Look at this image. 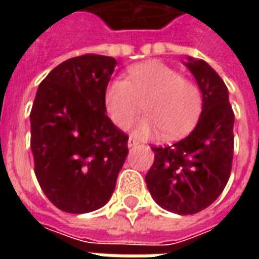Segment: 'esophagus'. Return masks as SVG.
Wrapping results in <instances>:
<instances>
[{
	"instance_id": "1",
	"label": "esophagus",
	"mask_w": 259,
	"mask_h": 259,
	"mask_svg": "<svg viewBox=\"0 0 259 259\" xmlns=\"http://www.w3.org/2000/svg\"><path fill=\"white\" fill-rule=\"evenodd\" d=\"M137 144H139V141L135 140L133 137H129V140H127V147H129V148H132V147H136Z\"/></svg>"
}]
</instances>
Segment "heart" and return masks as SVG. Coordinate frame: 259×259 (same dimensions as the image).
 Instances as JSON below:
<instances>
[{
    "instance_id": "obj_1",
    "label": "heart",
    "mask_w": 259,
    "mask_h": 259,
    "mask_svg": "<svg viewBox=\"0 0 259 259\" xmlns=\"http://www.w3.org/2000/svg\"><path fill=\"white\" fill-rule=\"evenodd\" d=\"M147 115L135 126L140 137L165 132L180 137L194 126L201 112L202 97L198 85L183 79L168 65L150 61L133 65L127 77L112 80L104 93V107L115 126L124 129L140 111Z\"/></svg>"
}]
</instances>
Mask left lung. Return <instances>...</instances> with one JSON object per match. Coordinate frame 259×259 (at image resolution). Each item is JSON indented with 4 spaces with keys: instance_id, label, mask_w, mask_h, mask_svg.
Returning <instances> with one entry per match:
<instances>
[{
    "instance_id": "1",
    "label": "left lung",
    "mask_w": 259,
    "mask_h": 259,
    "mask_svg": "<svg viewBox=\"0 0 259 259\" xmlns=\"http://www.w3.org/2000/svg\"><path fill=\"white\" fill-rule=\"evenodd\" d=\"M185 66L202 94V109L190 135L170 147H152L154 163L146 176L158 205L178 215L205 209L228 183L233 161L234 113L221 76L202 59Z\"/></svg>"
}]
</instances>
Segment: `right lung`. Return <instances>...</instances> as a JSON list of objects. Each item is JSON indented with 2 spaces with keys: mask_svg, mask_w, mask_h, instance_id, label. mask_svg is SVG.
Listing matches in <instances>:
<instances>
[{
  "mask_svg": "<svg viewBox=\"0 0 259 259\" xmlns=\"http://www.w3.org/2000/svg\"><path fill=\"white\" fill-rule=\"evenodd\" d=\"M116 65L112 57H74L54 68L37 89L30 112L34 172L61 211H96L115 190L129 152V137L104 107Z\"/></svg>",
  "mask_w": 259,
  "mask_h": 259,
  "instance_id": "add662e5",
  "label": "right lung"
}]
</instances>
